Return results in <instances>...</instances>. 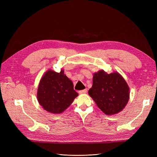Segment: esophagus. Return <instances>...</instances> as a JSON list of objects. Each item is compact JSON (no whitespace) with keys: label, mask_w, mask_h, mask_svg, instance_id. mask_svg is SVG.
Segmentation results:
<instances>
[{"label":"esophagus","mask_w":157,"mask_h":157,"mask_svg":"<svg viewBox=\"0 0 157 157\" xmlns=\"http://www.w3.org/2000/svg\"><path fill=\"white\" fill-rule=\"evenodd\" d=\"M87 89H84V90H80V91H78V93L79 94H86L87 92Z\"/></svg>","instance_id":"obj_1"}]
</instances>
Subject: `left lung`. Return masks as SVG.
Here are the masks:
<instances>
[{
	"mask_svg": "<svg viewBox=\"0 0 157 157\" xmlns=\"http://www.w3.org/2000/svg\"><path fill=\"white\" fill-rule=\"evenodd\" d=\"M129 87L117 72L108 74L103 70L94 74L88 94L107 115H115L125 107L130 98Z\"/></svg>",
	"mask_w": 157,
	"mask_h": 157,
	"instance_id": "1",
	"label": "left lung"
}]
</instances>
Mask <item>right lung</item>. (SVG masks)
<instances>
[{
    "mask_svg": "<svg viewBox=\"0 0 157 157\" xmlns=\"http://www.w3.org/2000/svg\"><path fill=\"white\" fill-rule=\"evenodd\" d=\"M78 93L73 89L72 81L61 69L59 73L48 70L40 80L37 99L46 111L61 113L70 106Z\"/></svg>",
    "mask_w": 157,
    "mask_h": 157,
    "instance_id": "add662e5",
    "label": "right lung"
}]
</instances>
